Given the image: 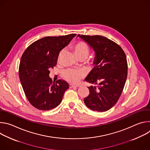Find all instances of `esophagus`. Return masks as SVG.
<instances>
[{"label":"esophagus","instance_id":"1","mask_svg":"<svg viewBox=\"0 0 150 150\" xmlns=\"http://www.w3.org/2000/svg\"><path fill=\"white\" fill-rule=\"evenodd\" d=\"M69 86L70 88H74V87H78L79 86L78 85H74V84H72V83H69Z\"/></svg>","mask_w":150,"mask_h":150}]
</instances>
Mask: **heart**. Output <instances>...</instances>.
I'll list each match as a JSON object with an SVG mask.
<instances>
[{"label":"heart","instance_id":"obj_1","mask_svg":"<svg viewBox=\"0 0 150 150\" xmlns=\"http://www.w3.org/2000/svg\"><path fill=\"white\" fill-rule=\"evenodd\" d=\"M72 49L78 59L81 57H83L85 59L88 56L90 53V49L88 45L83 41L76 42L72 46ZM62 53V52H61L59 54L57 58L58 62H59L60 60ZM94 59L91 60L92 65H94ZM85 74L82 70H76L73 69H68L62 72V76L65 78V79L72 83L78 82L79 81L85 76Z\"/></svg>","mask_w":150,"mask_h":150}]
</instances>
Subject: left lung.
<instances>
[{"label": "left lung", "instance_id": "left-lung-1", "mask_svg": "<svg viewBox=\"0 0 150 150\" xmlns=\"http://www.w3.org/2000/svg\"><path fill=\"white\" fill-rule=\"evenodd\" d=\"M78 36L87 42L96 53V66L85 78L94 86L88 87L90 94L83 101L91 110L107 111L115 105L123 91L127 75L126 54L119 45L105 37Z\"/></svg>", "mask_w": 150, "mask_h": 150}]
</instances>
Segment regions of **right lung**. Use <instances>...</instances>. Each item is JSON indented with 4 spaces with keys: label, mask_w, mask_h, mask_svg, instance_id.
<instances>
[{
    "label": "right lung",
    "mask_w": 150,
    "mask_h": 150,
    "mask_svg": "<svg viewBox=\"0 0 150 150\" xmlns=\"http://www.w3.org/2000/svg\"><path fill=\"white\" fill-rule=\"evenodd\" d=\"M76 35L41 38L30 45L21 56L19 79L28 101L36 109L49 110L56 108L68 89L69 84L64 80L53 83L49 70L56 66L60 51Z\"/></svg>",
    "instance_id": "1"
}]
</instances>
